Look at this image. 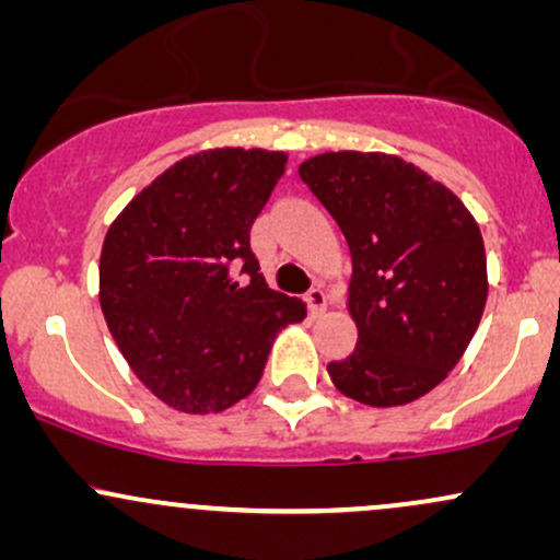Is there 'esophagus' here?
<instances>
[{
    "mask_svg": "<svg viewBox=\"0 0 560 560\" xmlns=\"http://www.w3.org/2000/svg\"><path fill=\"white\" fill-rule=\"evenodd\" d=\"M305 302H307V307H311L313 316H320V313L326 311V292L320 287H313L311 292L305 294Z\"/></svg>",
    "mask_w": 560,
    "mask_h": 560,
    "instance_id": "1",
    "label": "esophagus"
}]
</instances>
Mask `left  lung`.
I'll return each mask as SVG.
<instances>
[{"label":"left lung","instance_id":"1","mask_svg":"<svg viewBox=\"0 0 560 560\" xmlns=\"http://www.w3.org/2000/svg\"><path fill=\"white\" fill-rule=\"evenodd\" d=\"M300 178L352 255L347 311L358 345L334 387L371 408L413 402L464 358L487 302L479 223L445 184L384 152H324Z\"/></svg>","mask_w":560,"mask_h":560}]
</instances>
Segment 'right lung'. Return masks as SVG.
I'll list each match as a JSON object with an SVG mask.
<instances>
[{"instance_id":"1","label":"right lung","mask_w":560,"mask_h":560,"mask_svg":"<svg viewBox=\"0 0 560 560\" xmlns=\"http://www.w3.org/2000/svg\"><path fill=\"white\" fill-rule=\"evenodd\" d=\"M284 168V152L202 150L160 173L107 229V329L168 408L205 416L244 400L276 334L307 316L305 302L266 284L249 249V229Z\"/></svg>"}]
</instances>
